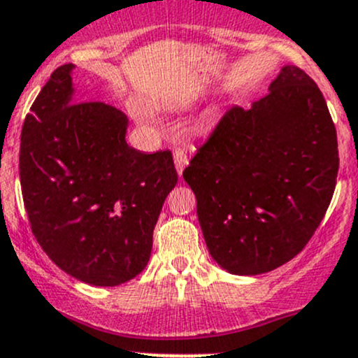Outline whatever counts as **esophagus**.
I'll return each mask as SVG.
<instances>
[{
  "instance_id": "obj_1",
  "label": "esophagus",
  "mask_w": 358,
  "mask_h": 358,
  "mask_svg": "<svg viewBox=\"0 0 358 358\" xmlns=\"http://www.w3.org/2000/svg\"><path fill=\"white\" fill-rule=\"evenodd\" d=\"M173 161H175L176 173H178V175H182L183 169H185V166L189 164V157H187V154L183 152V150L176 149L175 154H173Z\"/></svg>"
}]
</instances>
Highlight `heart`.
<instances>
[{
  "label": "heart",
  "mask_w": 358,
  "mask_h": 358,
  "mask_svg": "<svg viewBox=\"0 0 358 358\" xmlns=\"http://www.w3.org/2000/svg\"><path fill=\"white\" fill-rule=\"evenodd\" d=\"M173 103H175V100H169V102H166L164 106H173Z\"/></svg>",
  "instance_id": "b5f03b06"
}]
</instances>
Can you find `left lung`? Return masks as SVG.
Segmentation results:
<instances>
[{
  "instance_id": "8db88e82",
  "label": "left lung",
  "mask_w": 358,
  "mask_h": 358,
  "mask_svg": "<svg viewBox=\"0 0 358 358\" xmlns=\"http://www.w3.org/2000/svg\"><path fill=\"white\" fill-rule=\"evenodd\" d=\"M338 164L327 103L301 69L284 66L268 95L227 112L183 171L220 268L259 275L294 258L329 208Z\"/></svg>"
}]
</instances>
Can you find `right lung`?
I'll list each match as a JSON object with an SVG mask.
<instances>
[{
  "instance_id": "obj_1",
  "label": "right lung",
  "mask_w": 358,
  "mask_h": 358,
  "mask_svg": "<svg viewBox=\"0 0 358 358\" xmlns=\"http://www.w3.org/2000/svg\"><path fill=\"white\" fill-rule=\"evenodd\" d=\"M74 69H57L25 117L20 185L50 259L81 282L112 287L149 263L154 227L178 175L169 150L128 145L121 110L76 102Z\"/></svg>"
}]
</instances>
